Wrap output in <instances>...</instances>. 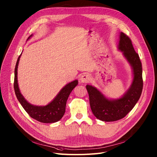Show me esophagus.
Masks as SVG:
<instances>
[{"instance_id":"esophagus-1","label":"esophagus","mask_w":157,"mask_h":157,"mask_svg":"<svg viewBox=\"0 0 157 157\" xmlns=\"http://www.w3.org/2000/svg\"><path fill=\"white\" fill-rule=\"evenodd\" d=\"M90 77L88 76L86 74H84L82 75L80 78V80L82 82V83H88V82L90 81Z\"/></svg>"}]
</instances>
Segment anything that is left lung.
I'll return each instance as SVG.
<instances>
[{"label": "left lung", "instance_id": "left-lung-1", "mask_svg": "<svg viewBox=\"0 0 157 157\" xmlns=\"http://www.w3.org/2000/svg\"><path fill=\"white\" fill-rule=\"evenodd\" d=\"M119 49L132 67L134 79L127 92L118 100H109L91 85H86L90 105L94 116L104 121H114L124 118L133 109L141 97L143 87L142 63L139 55L135 52L132 40L121 32Z\"/></svg>", "mask_w": 157, "mask_h": 157}]
</instances>
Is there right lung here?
<instances>
[{"instance_id": "right-lung-1", "label": "right lung", "mask_w": 157, "mask_h": 157, "mask_svg": "<svg viewBox=\"0 0 157 157\" xmlns=\"http://www.w3.org/2000/svg\"><path fill=\"white\" fill-rule=\"evenodd\" d=\"M32 35L28 38L29 39ZM21 55L16 62L14 69V89L16 97L22 105L23 109L29 114V116L41 123H55L59 121L65 112L66 102L68 97L78 84V80H75L65 85L54 98V100L45 106H36L29 104L21 94L18 88L17 81V69Z\"/></svg>"}]
</instances>
